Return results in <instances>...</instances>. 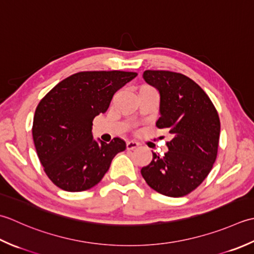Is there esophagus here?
Wrapping results in <instances>:
<instances>
[{
    "label": "esophagus",
    "instance_id": "1",
    "mask_svg": "<svg viewBox=\"0 0 254 254\" xmlns=\"http://www.w3.org/2000/svg\"><path fill=\"white\" fill-rule=\"evenodd\" d=\"M139 146V142L134 141V140H129L127 141V149L128 150H132L134 148H137Z\"/></svg>",
    "mask_w": 254,
    "mask_h": 254
}]
</instances>
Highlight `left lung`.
<instances>
[{"mask_svg": "<svg viewBox=\"0 0 254 254\" xmlns=\"http://www.w3.org/2000/svg\"><path fill=\"white\" fill-rule=\"evenodd\" d=\"M143 79L160 93L156 126L171 133L164 156L152 152L141 169L150 188L170 197L190 194L209 174L218 151L220 121L210 98L184 74L146 70Z\"/></svg>", "mask_w": 254, "mask_h": 254, "instance_id": "8db88e82", "label": "left lung"}]
</instances>
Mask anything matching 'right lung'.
Listing matches in <instances>:
<instances>
[{
  "mask_svg": "<svg viewBox=\"0 0 254 254\" xmlns=\"http://www.w3.org/2000/svg\"><path fill=\"white\" fill-rule=\"evenodd\" d=\"M136 76L125 71L77 72L39 102L32 129L35 148L46 174L59 189L90 190L104 177L113 158L126 149L121 138L110 143L94 140L92 126L114 94Z\"/></svg>",
  "mask_w": 254,
  "mask_h": 254,
  "instance_id": "right-lung-1",
  "label": "right lung"
}]
</instances>
